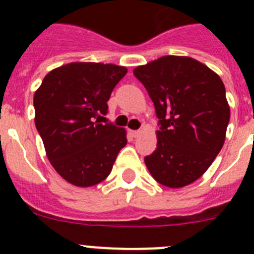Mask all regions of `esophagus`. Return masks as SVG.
I'll return each mask as SVG.
<instances>
[{"label": "esophagus", "mask_w": 254, "mask_h": 254, "mask_svg": "<svg viewBox=\"0 0 254 254\" xmlns=\"http://www.w3.org/2000/svg\"><path fill=\"white\" fill-rule=\"evenodd\" d=\"M140 133H141L140 129H134V131H131V134H132V136H133V137H137V136Z\"/></svg>", "instance_id": "obj_1"}]
</instances>
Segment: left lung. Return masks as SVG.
Returning a JSON list of instances; mask_svg holds the SVG:
<instances>
[{
    "label": "left lung",
    "mask_w": 254,
    "mask_h": 254,
    "mask_svg": "<svg viewBox=\"0 0 254 254\" xmlns=\"http://www.w3.org/2000/svg\"><path fill=\"white\" fill-rule=\"evenodd\" d=\"M155 107L158 145L145 164L156 182L181 188L208 169L225 141L230 120L225 86L190 57L165 56L133 69Z\"/></svg>",
    "instance_id": "1"
}]
</instances>
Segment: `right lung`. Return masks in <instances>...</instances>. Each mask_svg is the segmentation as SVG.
Wrapping results in <instances>:
<instances>
[{
  "label": "right lung",
  "instance_id": "1",
  "mask_svg": "<svg viewBox=\"0 0 254 254\" xmlns=\"http://www.w3.org/2000/svg\"><path fill=\"white\" fill-rule=\"evenodd\" d=\"M126 73L116 64L73 62L51 71L35 91V127L51 164L71 185L104 181L127 143L125 129L99 122Z\"/></svg>",
  "mask_w": 254,
  "mask_h": 254
}]
</instances>
